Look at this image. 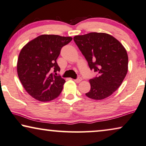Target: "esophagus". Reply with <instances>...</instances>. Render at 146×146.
<instances>
[{
    "mask_svg": "<svg viewBox=\"0 0 146 146\" xmlns=\"http://www.w3.org/2000/svg\"><path fill=\"white\" fill-rule=\"evenodd\" d=\"M82 80V78L81 77H78V78L77 79H76V80H74V81L76 82V83H79V82H80Z\"/></svg>",
    "mask_w": 146,
    "mask_h": 146,
    "instance_id": "obj_1",
    "label": "esophagus"
}]
</instances>
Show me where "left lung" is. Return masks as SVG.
Listing matches in <instances>:
<instances>
[{
	"mask_svg": "<svg viewBox=\"0 0 146 146\" xmlns=\"http://www.w3.org/2000/svg\"><path fill=\"white\" fill-rule=\"evenodd\" d=\"M90 70L98 76L89 80L91 88L86 96L100 100L111 96L122 83L127 72L128 56L123 45L106 33H90L74 37Z\"/></svg>",
	"mask_w": 146,
	"mask_h": 146,
	"instance_id": "obj_1",
	"label": "left lung"
}]
</instances>
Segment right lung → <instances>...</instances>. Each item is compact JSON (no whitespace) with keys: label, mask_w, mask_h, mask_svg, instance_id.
I'll return each mask as SVG.
<instances>
[{"label":"right lung","mask_w":146,"mask_h":146,"mask_svg":"<svg viewBox=\"0 0 146 146\" xmlns=\"http://www.w3.org/2000/svg\"><path fill=\"white\" fill-rule=\"evenodd\" d=\"M70 36L43 35L28 42L19 54L17 73L25 90L40 102L51 101L60 95L65 80L57 76L60 68L56 62Z\"/></svg>","instance_id":"1"}]
</instances>
